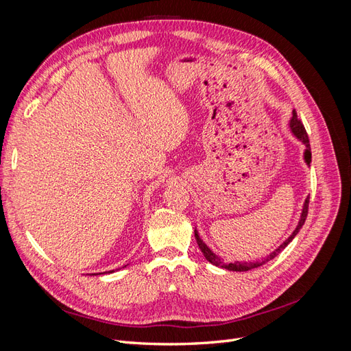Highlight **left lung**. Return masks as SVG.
<instances>
[{
  "label": "left lung",
  "mask_w": 351,
  "mask_h": 351,
  "mask_svg": "<svg viewBox=\"0 0 351 351\" xmlns=\"http://www.w3.org/2000/svg\"><path fill=\"white\" fill-rule=\"evenodd\" d=\"M290 129H291V133L297 137V139H299L304 146H306V151H304V161H306V164L309 165L311 164V161H312V152H311V143H309V137H307V133H306V129H304V125L302 124V121L297 119V114H295V111H293V117H291V120H290ZM307 209H309V196L306 197V200H304V205H303V210H302V215H300V221H299V224H297V227H295V230L293 231V234L287 239L281 246L278 247V249H275L271 254H268L267 258L265 259H262V261H258V262H234V263H224V261H222L218 254H215L214 252H212L206 244L204 243V240H202L200 237H199V234H197V231L195 230V237H196V241H197V244H199V249L202 250V253H204V256H205V259L208 261V262H210L212 265H215V267H221V268H226V269H228V271H236V272H244V271H250V269H253V268H259V267H262L263 263H267L268 261H271V259H274L275 256H277V254L281 252V250H284L285 247H287V244H289L295 236H297V232L300 231V228L303 227V224H304V221H306V217H307Z\"/></svg>",
  "instance_id": "left-lung-1"
}]
</instances>
